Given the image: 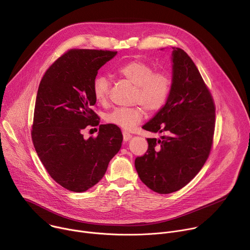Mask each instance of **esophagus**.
Listing matches in <instances>:
<instances>
[{"mask_svg":"<svg viewBox=\"0 0 250 250\" xmlns=\"http://www.w3.org/2000/svg\"><path fill=\"white\" fill-rule=\"evenodd\" d=\"M123 134H124V141H128L131 138V134H129L128 132L124 131Z\"/></svg>","mask_w":250,"mask_h":250,"instance_id":"34e87169","label":"esophagus"}]
</instances>
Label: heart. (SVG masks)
I'll list each match as a JSON object with an SVG mask.
<instances>
[{
    "instance_id": "b5f03b06",
    "label": "heart",
    "mask_w": 250,
    "mask_h": 250,
    "mask_svg": "<svg viewBox=\"0 0 250 250\" xmlns=\"http://www.w3.org/2000/svg\"><path fill=\"white\" fill-rule=\"evenodd\" d=\"M117 73L134 86L132 102L139 103L148 111H157L165 104L171 90V80L165 73H154L153 68L139 60L126 62L117 68ZM110 81L104 76H98L93 83V92L99 103L108 99ZM145 116L141 105L131 108H118L106 116L108 123L125 130H131Z\"/></svg>"
}]
</instances>
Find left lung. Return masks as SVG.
I'll return each instance as SVG.
<instances>
[{"mask_svg": "<svg viewBox=\"0 0 250 250\" xmlns=\"http://www.w3.org/2000/svg\"><path fill=\"white\" fill-rule=\"evenodd\" d=\"M172 49L169 96L142 126L167 135L147 138L146 153L134 161L140 180L158 194L180 190L199 173L209 154L215 130V104L198 68L183 49Z\"/></svg>", "mask_w": 250, "mask_h": 250, "instance_id": "left-lung-1", "label": "left lung"}]
</instances>
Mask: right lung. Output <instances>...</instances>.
I'll list each match as a JSON object with an SVG mask.
<instances>
[{
    "instance_id": "add662e5",
    "label": "right lung",
    "mask_w": 250,
    "mask_h": 250,
    "mask_svg": "<svg viewBox=\"0 0 250 250\" xmlns=\"http://www.w3.org/2000/svg\"><path fill=\"white\" fill-rule=\"evenodd\" d=\"M116 51L71 49L43 75L35 101L31 137L41 161L63 188L81 193L104 177L109 162L120 151L119 126L101 125L98 136L85 139L82 130L99 125L93 111V83L98 70Z\"/></svg>"
}]
</instances>
